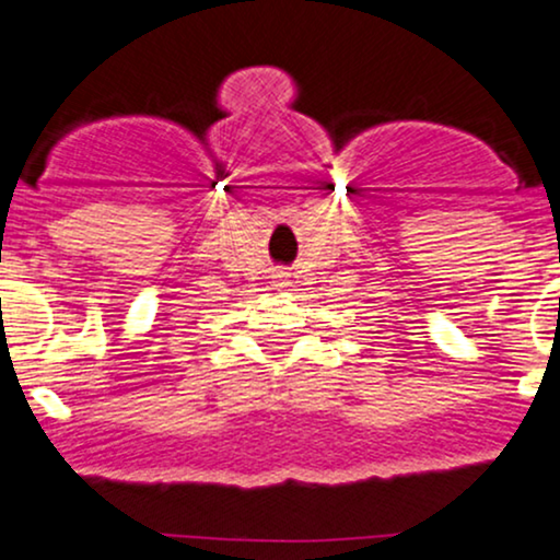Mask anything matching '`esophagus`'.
<instances>
[{
	"label": "esophagus",
	"instance_id": "1",
	"mask_svg": "<svg viewBox=\"0 0 560 560\" xmlns=\"http://www.w3.org/2000/svg\"><path fill=\"white\" fill-rule=\"evenodd\" d=\"M271 281H273V287H287L289 284V273L281 271V268H279V271L271 273Z\"/></svg>",
	"mask_w": 560,
	"mask_h": 560
}]
</instances>
